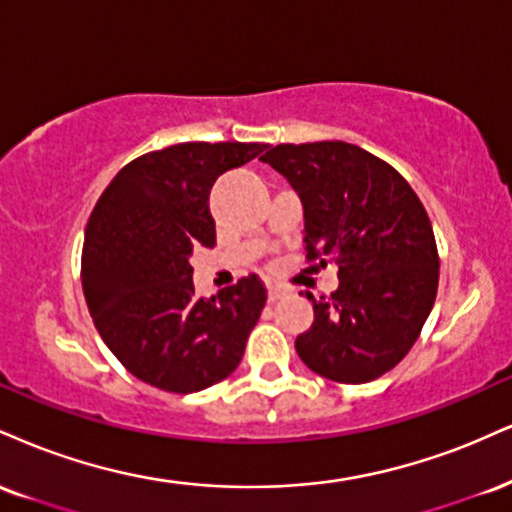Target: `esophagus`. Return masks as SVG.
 Returning <instances> with one entry per match:
<instances>
[{
	"label": "esophagus",
	"mask_w": 512,
	"mask_h": 512,
	"mask_svg": "<svg viewBox=\"0 0 512 512\" xmlns=\"http://www.w3.org/2000/svg\"><path fill=\"white\" fill-rule=\"evenodd\" d=\"M283 293H286V291H283L281 286H272V283H269V303H274V300H279Z\"/></svg>",
	"instance_id": "1"
}]
</instances>
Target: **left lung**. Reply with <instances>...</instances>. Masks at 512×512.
I'll list each match as a JSON object with an SVG mask.
<instances>
[{"mask_svg":"<svg viewBox=\"0 0 512 512\" xmlns=\"http://www.w3.org/2000/svg\"><path fill=\"white\" fill-rule=\"evenodd\" d=\"M300 195L305 260L336 262L329 298L307 293L315 322L295 350L338 384L379 379L415 346L439 288L432 221L410 183L343 140L276 145L260 157Z\"/></svg>","mask_w":512,"mask_h":512,"instance_id":"obj_1","label":"left lung"}]
</instances>
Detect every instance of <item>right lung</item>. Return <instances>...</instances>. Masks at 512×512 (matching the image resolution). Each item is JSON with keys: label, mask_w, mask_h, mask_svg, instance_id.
<instances>
[{"label": "right lung", "mask_w": 512, "mask_h": 512, "mask_svg": "<svg viewBox=\"0 0 512 512\" xmlns=\"http://www.w3.org/2000/svg\"><path fill=\"white\" fill-rule=\"evenodd\" d=\"M262 143H181L133 159L85 226L80 281L102 341L133 377L195 393L240 365L267 303L255 274L197 298L190 255L217 243L209 190Z\"/></svg>", "instance_id": "obj_1"}]
</instances>
